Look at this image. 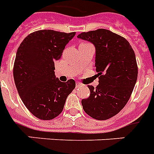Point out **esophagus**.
I'll use <instances>...</instances> for the list:
<instances>
[{"label":"esophagus","mask_w":154,"mask_h":154,"mask_svg":"<svg viewBox=\"0 0 154 154\" xmlns=\"http://www.w3.org/2000/svg\"><path fill=\"white\" fill-rule=\"evenodd\" d=\"M82 85H83L81 84V83H78V82H77V84H76V88H79V87L82 86Z\"/></svg>","instance_id":"esophagus-1"}]
</instances>
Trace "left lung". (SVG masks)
<instances>
[{"mask_svg": "<svg viewBox=\"0 0 154 154\" xmlns=\"http://www.w3.org/2000/svg\"><path fill=\"white\" fill-rule=\"evenodd\" d=\"M78 38L95 46V67L99 84L88 85L90 95L82 99L83 109L94 119L107 120L117 114L131 96L137 79L134 49L125 38L105 29L82 32Z\"/></svg>", "mask_w": 154, "mask_h": 154, "instance_id": "1", "label": "left lung"}]
</instances>
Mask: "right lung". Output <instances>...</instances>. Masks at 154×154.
Listing matches in <instances>:
<instances>
[{
  "mask_svg": "<svg viewBox=\"0 0 154 154\" xmlns=\"http://www.w3.org/2000/svg\"><path fill=\"white\" fill-rule=\"evenodd\" d=\"M75 34L39 30L25 37L18 48L13 67L16 87L25 107L39 119L57 117L74 89V80L62 82L56 77L54 61Z\"/></svg>",
  "mask_w": 154,
  "mask_h": 154,
  "instance_id": "1",
  "label": "right lung"
}]
</instances>
